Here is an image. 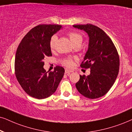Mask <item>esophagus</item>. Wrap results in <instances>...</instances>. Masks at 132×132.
<instances>
[{
  "instance_id": "34e87169",
  "label": "esophagus",
  "mask_w": 132,
  "mask_h": 132,
  "mask_svg": "<svg viewBox=\"0 0 132 132\" xmlns=\"http://www.w3.org/2000/svg\"><path fill=\"white\" fill-rule=\"evenodd\" d=\"M72 71H71V70H68V69H66L65 70V74H66V75H68V76H69V75H70V74L72 72Z\"/></svg>"
}]
</instances>
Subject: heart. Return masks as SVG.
Instances as JSON below:
<instances>
[{
	"instance_id": "b5f03b06",
	"label": "heart",
	"mask_w": 132,
	"mask_h": 132,
	"mask_svg": "<svg viewBox=\"0 0 132 132\" xmlns=\"http://www.w3.org/2000/svg\"><path fill=\"white\" fill-rule=\"evenodd\" d=\"M68 35L69 36L70 41H71L72 44L73 46H74L76 44H78L80 46L83 41L82 36L80 34H79L77 32H75V31H71V32H69L68 33ZM57 39L58 36L56 35H53L51 37L49 42V46L51 49L53 50L55 48V43ZM64 64L68 68L72 67L73 66V64H74V60L72 58H68V59H66L64 61Z\"/></svg>"
}]
</instances>
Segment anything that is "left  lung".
Returning a JSON list of instances; mask_svg holds the SVG:
<instances>
[{
	"instance_id": "obj_1",
	"label": "left lung",
	"mask_w": 132,
	"mask_h": 132,
	"mask_svg": "<svg viewBox=\"0 0 132 132\" xmlns=\"http://www.w3.org/2000/svg\"><path fill=\"white\" fill-rule=\"evenodd\" d=\"M87 33L88 51L80 66L89 68L88 76H80L78 91L89 99L104 96L114 84L119 72V57L113 41L102 30L92 24L74 25Z\"/></svg>"
}]
</instances>
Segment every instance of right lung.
<instances>
[{"label":"right lung","instance_id":"right-lung-1","mask_svg":"<svg viewBox=\"0 0 132 132\" xmlns=\"http://www.w3.org/2000/svg\"><path fill=\"white\" fill-rule=\"evenodd\" d=\"M61 29L60 25L36 26L22 39L16 51V78L27 94L36 99H45L54 94L64 76V69L61 66L49 73L43 68L44 58L52 55L50 39Z\"/></svg>","mask_w":132,"mask_h":132}]
</instances>
